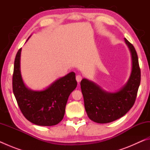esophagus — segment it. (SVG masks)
Masks as SVG:
<instances>
[{"label": "esophagus", "instance_id": "obj_1", "mask_svg": "<svg viewBox=\"0 0 150 150\" xmlns=\"http://www.w3.org/2000/svg\"><path fill=\"white\" fill-rule=\"evenodd\" d=\"M82 79H83V77H82V76H81V75H77V76H76V80H77V81L78 83H79L80 81L82 80Z\"/></svg>", "mask_w": 150, "mask_h": 150}]
</instances>
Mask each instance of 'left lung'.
<instances>
[{"instance_id":"obj_1","label":"left lung","mask_w":150,"mask_h":150,"mask_svg":"<svg viewBox=\"0 0 150 150\" xmlns=\"http://www.w3.org/2000/svg\"><path fill=\"white\" fill-rule=\"evenodd\" d=\"M131 52L132 68L130 77L124 87L115 93H108L86 79L81 81L85 110L91 120L105 124L125 115L135 103L140 84L141 71L138 57L134 45L124 38Z\"/></svg>"}]
</instances>
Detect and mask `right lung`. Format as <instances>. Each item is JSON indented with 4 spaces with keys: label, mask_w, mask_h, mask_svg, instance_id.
Here are the masks:
<instances>
[{
    "label": "right lung",
    "mask_w": 150,
    "mask_h": 150,
    "mask_svg": "<svg viewBox=\"0 0 150 150\" xmlns=\"http://www.w3.org/2000/svg\"><path fill=\"white\" fill-rule=\"evenodd\" d=\"M21 49L15 57L12 75V89L18 105L32 123L44 126L56 125L62 120L69 96L77 87L75 73L59 79L45 90H30L24 85L20 73Z\"/></svg>",
    "instance_id": "obj_1"
}]
</instances>
